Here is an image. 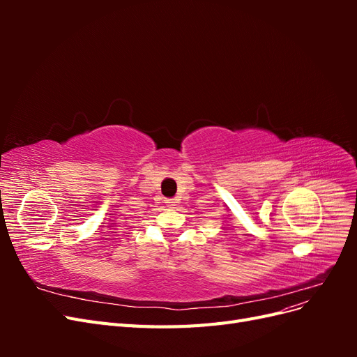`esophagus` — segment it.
<instances>
[{
    "label": "esophagus",
    "instance_id": "esophagus-1",
    "mask_svg": "<svg viewBox=\"0 0 357 357\" xmlns=\"http://www.w3.org/2000/svg\"><path fill=\"white\" fill-rule=\"evenodd\" d=\"M165 204L168 205V207H174V205H176V199L168 198V199H165Z\"/></svg>",
    "mask_w": 357,
    "mask_h": 357
}]
</instances>
